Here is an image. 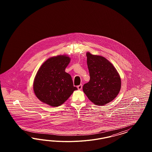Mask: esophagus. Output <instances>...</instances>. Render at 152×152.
I'll return each instance as SVG.
<instances>
[{"mask_svg": "<svg viewBox=\"0 0 152 152\" xmlns=\"http://www.w3.org/2000/svg\"><path fill=\"white\" fill-rule=\"evenodd\" d=\"M82 88H83V85L82 84H80V85L77 86V88L78 90H81Z\"/></svg>", "mask_w": 152, "mask_h": 152, "instance_id": "esophagus-1", "label": "esophagus"}]
</instances>
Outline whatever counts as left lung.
Wrapping results in <instances>:
<instances>
[{
	"label": "left lung",
	"instance_id": "left-lung-1",
	"mask_svg": "<svg viewBox=\"0 0 152 152\" xmlns=\"http://www.w3.org/2000/svg\"><path fill=\"white\" fill-rule=\"evenodd\" d=\"M90 74L89 82L83 85V91L96 105H104L113 100L121 88V78L114 66L100 56L86 53Z\"/></svg>",
	"mask_w": 152,
	"mask_h": 152
}]
</instances>
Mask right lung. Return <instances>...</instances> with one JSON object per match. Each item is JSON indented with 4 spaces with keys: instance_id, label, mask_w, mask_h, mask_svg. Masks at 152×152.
Segmentation results:
<instances>
[{
    "instance_id": "add662e5",
    "label": "right lung",
    "mask_w": 152,
    "mask_h": 152,
    "mask_svg": "<svg viewBox=\"0 0 152 152\" xmlns=\"http://www.w3.org/2000/svg\"><path fill=\"white\" fill-rule=\"evenodd\" d=\"M69 61L66 56H58L42 64L33 83L34 92L39 100L53 107L60 106L77 90L71 75L65 72Z\"/></svg>"
}]
</instances>
